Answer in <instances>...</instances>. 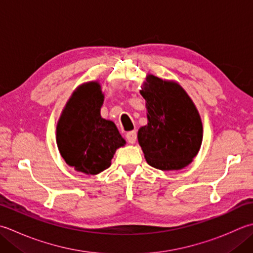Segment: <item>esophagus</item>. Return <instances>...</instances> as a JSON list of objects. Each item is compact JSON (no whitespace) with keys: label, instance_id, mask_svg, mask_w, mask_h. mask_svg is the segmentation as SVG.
Listing matches in <instances>:
<instances>
[{"label":"esophagus","instance_id":"1","mask_svg":"<svg viewBox=\"0 0 253 253\" xmlns=\"http://www.w3.org/2000/svg\"><path fill=\"white\" fill-rule=\"evenodd\" d=\"M126 139H127V141L129 142V143H135V141L137 139V132L135 130L128 131L126 133Z\"/></svg>","mask_w":253,"mask_h":253}]
</instances>
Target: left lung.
<instances>
[{
  "label": "left lung",
  "mask_w": 253,
  "mask_h": 253,
  "mask_svg": "<svg viewBox=\"0 0 253 253\" xmlns=\"http://www.w3.org/2000/svg\"><path fill=\"white\" fill-rule=\"evenodd\" d=\"M140 94L148 124L138 130L146 161L162 171L181 170L194 159L203 140L201 116L184 88L149 74Z\"/></svg>",
  "instance_id": "8db88e82"
}]
</instances>
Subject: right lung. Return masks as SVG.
Wrapping results in <instances>:
<instances>
[{"label":"right lung","mask_w":253,"mask_h":253,"mask_svg":"<svg viewBox=\"0 0 253 253\" xmlns=\"http://www.w3.org/2000/svg\"><path fill=\"white\" fill-rule=\"evenodd\" d=\"M103 102L100 83H84L72 93L57 124L61 157L74 170L87 175L110 168L116 149L126 143L115 124L102 118Z\"/></svg>","instance_id":"right-lung-1"}]
</instances>
